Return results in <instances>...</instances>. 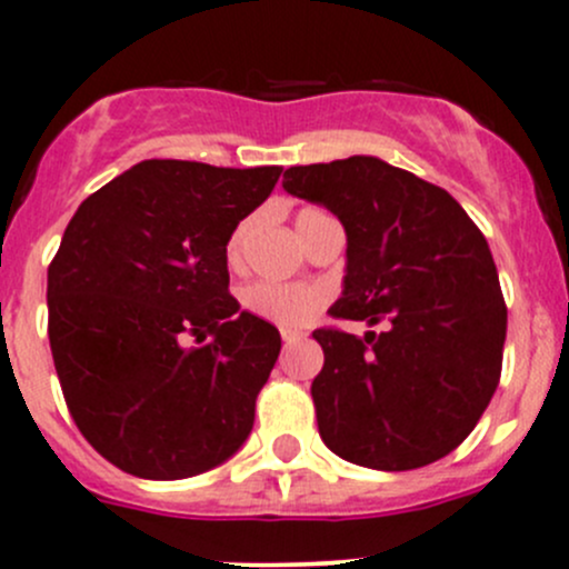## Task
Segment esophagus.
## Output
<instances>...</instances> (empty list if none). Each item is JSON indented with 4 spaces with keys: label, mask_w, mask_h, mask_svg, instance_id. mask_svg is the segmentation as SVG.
<instances>
[{
    "label": "esophagus",
    "mask_w": 569,
    "mask_h": 569,
    "mask_svg": "<svg viewBox=\"0 0 569 569\" xmlns=\"http://www.w3.org/2000/svg\"><path fill=\"white\" fill-rule=\"evenodd\" d=\"M306 338L302 330H283V347H291V343H300Z\"/></svg>",
    "instance_id": "esophagus-1"
}]
</instances>
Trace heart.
Segmentation results:
<instances>
[{
  "mask_svg": "<svg viewBox=\"0 0 569 569\" xmlns=\"http://www.w3.org/2000/svg\"><path fill=\"white\" fill-rule=\"evenodd\" d=\"M325 214L319 209H300L295 217L297 231H308L317 217ZM252 220H242L231 231L226 242V261L231 269H239L244 263V244H248ZM327 302V291L321 286L306 283H269V280H258L242 289V308L250 317L267 321V325L283 327V330H295V327H306L321 306Z\"/></svg>",
  "mask_w": 569,
  "mask_h": 569,
  "instance_id": "obj_1",
  "label": "heart"
}]
</instances>
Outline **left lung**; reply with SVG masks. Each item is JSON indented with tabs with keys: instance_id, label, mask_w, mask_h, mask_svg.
I'll return each instance as SVG.
<instances>
[{
	"instance_id": "1",
	"label": "left lung",
	"mask_w": 569,
	"mask_h": 569,
	"mask_svg": "<svg viewBox=\"0 0 569 569\" xmlns=\"http://www.w3.org/2000/svg\"><path fill=\"white\" fill-rule=\"evenodd\" d=\"M283 189L347 231L330 317L382 325L363 338L313 330L325 366L311 396L327 449L377 470L451 455L501 380L507 302L485 233L446 189L375 157L289 168Z\"/></svg>"
}]
</instances>
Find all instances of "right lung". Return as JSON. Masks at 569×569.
<instances>
[{"label": "right lung", "instance_id": "right-lung-1", "mask_svg": "<svg viewBox=\"0 0 569 569\" xmlns=\"http://www.w3.org/2000/svg\"><path fill=\"white\" fill-rule=\"evenodd\" d=\"M283 170L146 159L90 194L49 263V343L90 446L187 479L248 440L280 332L239 311L226 242Z\"/></svg>", "mask_w": 569, "mask_h": 569}]
</instances>
